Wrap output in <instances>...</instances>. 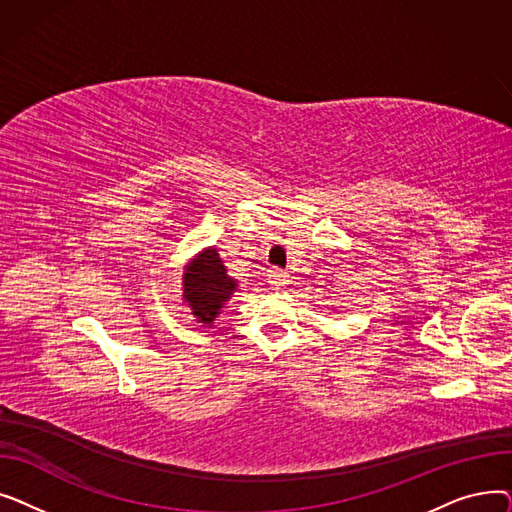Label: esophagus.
Masks as SVG:
<instances>
[{"label":"esophagus","instance_id":"obj_1","mask_svg":"<svg viewBox=\"0 0 512 512\" xmlns=\"http://www.w3.org/2000/svg\"><path fill=\"white\" fill-rule=\"evenodd\" d=\"M267 280H270L272 288L280 290V288L288 286V282H290V276H288V272H284V270H276V267H274V270L267 272Z\"/></svg>","mask_w":512,"mask_h":512}]
</instances>
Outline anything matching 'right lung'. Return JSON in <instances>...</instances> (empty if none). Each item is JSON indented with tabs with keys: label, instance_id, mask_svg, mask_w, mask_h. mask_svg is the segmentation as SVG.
<instances>
[{
	"label": "right lung",
	"instance_id": "right-lung-1",
	"mask_svg": "<svg viewBox=\"0 0 512 512\" xmlns=\"http://www.w3.org/2000/svg\"><path fill=\"white\" fill-rule=\"evenodd\" d=\"M234 288L236 282L226 274L215 249L203 251L184 274V301L201 324H211Z\"/></svg>",
	"mask_w": 512,
	"mask_h": 512
}]
</instances>
